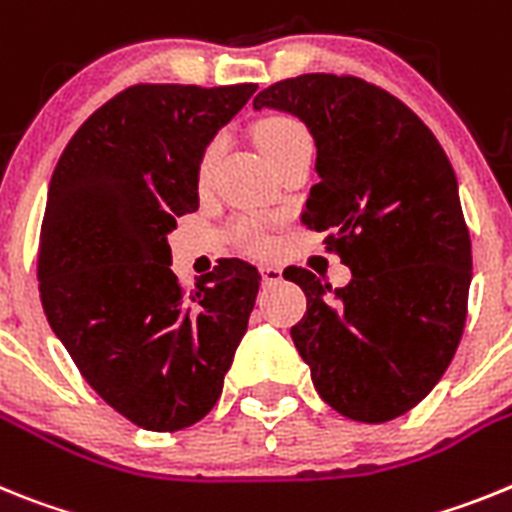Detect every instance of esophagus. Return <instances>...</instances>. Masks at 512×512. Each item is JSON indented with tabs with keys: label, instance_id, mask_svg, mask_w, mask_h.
<instances>
[{
	"label": "esophagus",
	"instance_id": "1",
	"mask_svg": "<svg viewBox=\"0 0 512 512\" xmlns=\"http://www.w3.org/2000/svg\"><path fill=\"white\" fill-rule=\"evenodd\" d=\"M262 278H265L268 286H275V283L283 281V270L278 268V265H265V268H262Z\"/></svg>",
	"mask_w": 512,
	"mask_h": 512
}]
</instances>
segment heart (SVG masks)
<instances>
[{
	"mask_svg": "<svg viewBox=\"0 0 512 512\" xmlns=\"http://www.w3.org/2000/svg\"><path fill=\"white\" fill-rule=\"evenodd\" d=\"M255 136L257 144H260L262 154L268 157L270 164H275L278 159H283L286 154L296 149H311V136L306 131L304 123L299 118L286 113H270L265 118L255 123ZM221 154V141L211 139L206 146H203L201 157H198V164H195V180L201 188H206L211 182L213 170H216V162H219ZM242 247L252 252H265L268 250V239L262 237L257 226L247 224L242 229Z\"/></svg>",
	"mask_w": 512,
	"mask_h": 512,
	"instance_id": "b5f03b06",
	"label": "heart"
}]
</instances>
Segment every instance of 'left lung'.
<instances>
[{"mask_svg": "<svg viewBox=\"0 0 512 512\" xmlns=\"http://www.w3.org/2000/svg\"><path fill=\"white\" fill-rule=\"evenodd\" d=\"M255 108L299 115L317 141L319 182L304 224L353 270L330 291L306 268L283 278L306 293L291 327L319 397L355 422L410 412L459 348L471 239L446 151L402 100L350 74L270 84Z\"/></svg>", "mask_w": 512, "mask_h": 512, "instance_id": "left-lung-1", "label": "left lung"}]
</instances>
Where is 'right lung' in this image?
<instances>
[{
	"mask_svg": "<svg viewBox=\"0 0 512 512\" xmlns=\"http://www.w3.org/2000/svg\"><path fill=\"white\" fill-rule=\"evenodd\" d=\"M257 84H133L71 136L48 188L38 288L84 381L154 433L195 425L224 389L260 288L221 257L198 286L170 270L167 234L198 211L203 146Z\"/></svg>",
	"mask_w": 512,
	"mask_h": 512,
	"instance_id": "1",
	"label": "right lung"
}]
</instances>
